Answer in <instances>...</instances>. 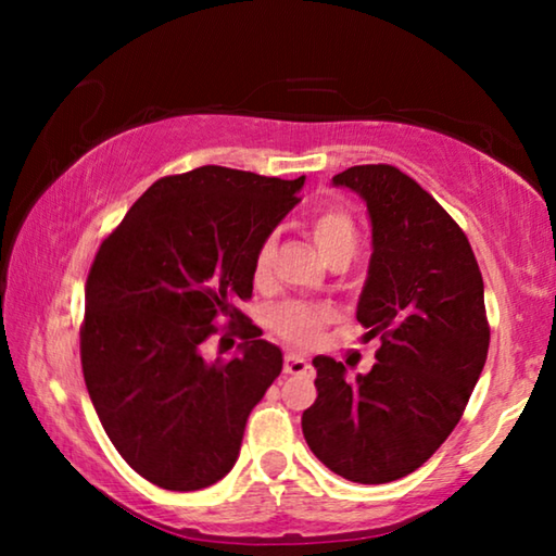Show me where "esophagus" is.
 I'll use <instances>...</instances> for the list:
<instances>
[{
    "label": "esophagus",
    "instance_id": "1",
    "mask_svg": "<svg viewBox=\"0 0 556 556\" xmlns=\"http://www.w3.org/2000/svg\"><path fill=\"white\" fill-rule=\"evenodd\" d=\"M308 368H312V363H308L304 355H296V353L285 355V372L287 375H304Z\"/></svg>",
    "mask_w": 556,
    "mask_h": 556
}]
</instances>
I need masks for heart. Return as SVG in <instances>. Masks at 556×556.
Segmentation results:
<instances>
[{
	"label": "heart",
	"mask_w": 556,
	"mask_h": 556,
	"mask_svg": "<svg viewBox=\"0 0 556 556\" xmlns=\"http://www.w3.org/2000/svg\"><path fill=\"white\" fill-rule=\"evenodd\" d=\"M308 232H312L314 242L318 244V250H321V255L328 262L345 255L353 257L357 242H361L353 215L341 208V205L318 208L312 218H308ZM271 257H275V238H267L260 242L255 262H252V277H255L257 285H265L267 281ZM331 306L318 304V301L289 299L271 308L269 326L291 345H312L316 338L321 336L324 326L331 321Z\"/></svg>",
	"instance_id": "obj_1"
}]
</instances>
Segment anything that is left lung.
<instances>
[{"mask_svg":"<svg viewBox=\"0 0 556 556\" xmlns=\"http://www.w3.org/2000/svg\"><path fill=\"white\" fill-rule=\"evenodd\" d=\"M368 205L372 255L357 321L380 336L368 375L316 355L318 397L301 417L314 456L353 483L417 470L458 425L481 378L491 326L483 277L456 220L390 164L333 176Z\"/></svg>","mask_w":556,"mask_h":556,"instance_id":"obj_1","label":"left lung"}]
</instances>
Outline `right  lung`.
<instances>
[{
  "mask_svg": "<svg viewBox=\"0 0 556 556\" xmlns=\"http://www.w3.org/2000/svg\"><path fill=\"white\" fill-rule=\"evenodd\" d=\"M294 181L225 166L164 176L102 240L86 285L83 378L119 456L166 491H201L230 473L244 425L281 372V351L235 301L252 296V262L301 201ZM215 317L243 338L205 362Z\"/></svg>",
  "mask_w": 556,
  "mask_h": 556,
  "instance_id": "obj_1",
  "label": "right lung"
}]
</instances>
